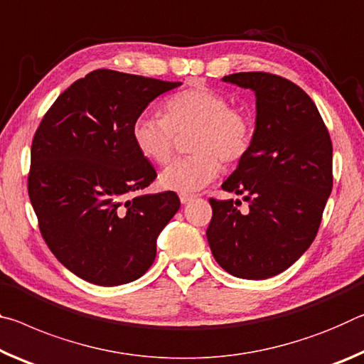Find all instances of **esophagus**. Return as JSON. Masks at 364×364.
Here are the masks:
<instances>
[{"label": "esophagus", "instance_id": "34e87169", "mask_svg": "<svg viewBox=\"0 0 364 364\" xmlns=\"http://www.w3.org/2000/svg\"><path fill=\"white\" fill-rule=\"evenodd\" d=\"M196 198V195L193 193H181V203L182 205H187L190 201H193Z\"/></svg>", "mask_w": 364, "mask_h": 364}]
</instances>
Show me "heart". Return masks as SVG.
<instances>
[{"instance_id": "heart-1", "label": "heart", "mask_w": 364, "mask_h": 364, "mask_svg": "<svg viewBox=\"0 0 364 364\" xmlns=\"http://www.w3.org/2000/svg\"><path fill=\"white\" fill-rule=\"evenodd\" d=\"M195 130L187 158L171 161L161 171V187L177 193H195L221 174V159L240 161L250 150L253 124L247 112L229 106V100L213 88L190 87L164 103V116L141 112L132 124L136 150L154 163L168 161L176 146V134Z\"/></svg>"}]
</instances>
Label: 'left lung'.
<instances>
[{"label": "left lung", "mask_w": 364, "mask_h": 364, "mask_svg": "<svg viewBox=\"0 0 364 364\" xmlns=\"http://www.w3.org/2000/svg\"><path fill=\"white\" fill-rule=\"evenodd\" d=\"M224 82L252 88L256 126L248 153L223 183L240 200L210 198L206 237L224 271L240 279L277 276L318 234L332 192V141L316 105L294 82L269 73H237Z\"/></svg>", "instance_id": "left-lung-1"}]
</instances>
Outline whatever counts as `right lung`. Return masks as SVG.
I'll return each mask as SVG.
<instances>
[{"label":"right lung","mask_w":364,"mask_h":364,"mask_svg":"<svg viewBox=\"0 0 364 364\" xmlns=\"http://www.w3.org/2000/svg\"><path fill=\"white\" fill-rule=\"evenodd\" d=\"M178 85L97 69L59 95L41 119L28 196L48 248L83 281L129 284L156 258V238L181 200L174 192L141 195L156 171L130 130L154 98Z\"/></svg>","instance_id":"1"}]
</instances>
